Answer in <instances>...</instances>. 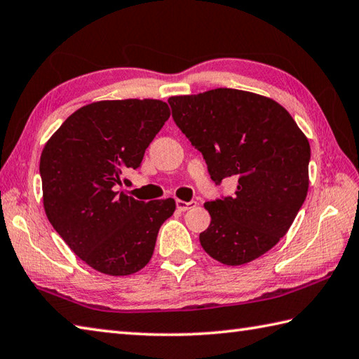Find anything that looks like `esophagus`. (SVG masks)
I'll return each mask as SVG.
<instances>
[{"mask_svg": "<svg viewBox=\"0 0 359 359\" xmlns=\"http://www.w3.org/2000/svg\"><path fill=\"white\" fill-rule=\"evenodd\" d=\"M196 206V201H182V200H177V208H178V210H181V212H186V210H189V209H192V208H195Z\"/></svg>", "mask_w": 359, "mask_h": 359, "instance_id": "1", "label": "esophagus"}]
</instances>
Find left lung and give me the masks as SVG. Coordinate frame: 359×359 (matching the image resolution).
Listing matches in <instances>:
<instances>
[{"instance_id":"obj_1","label":"left lung","mask_w":359,"mask_h":359,"mask_svg":"<svg viewBox=\"0 0 359 359\" xmlns=\"http://www.w3.org/2000/svg\"><path fill=\"white\" fill-rule=\"evenodd\" d=\"M173 121L203 153L215 184L236 177L233 196L204 203L200 243L223 265H245L288 232L309 192V139L291 114L260 94L217 88L169 99Z\"/></svg>"}]
</instances>
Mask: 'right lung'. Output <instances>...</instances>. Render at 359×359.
<instances>
[{
	"label": "right lung",
	"instance_id": "right-lung-1",
	"mask_svg": "<svg viewBox=\"0 0 359 359\" xmlns=\"http://www.w3.org/2000/svg\"><path fill=\"white\" fill-rule=\"evenodd\" d=\"M170 118L156 99L100 100L79 108L49 137L40 158L43 206L77 257L99 273L130 276L150 262L173 198L137 201L119 192L122 172Z\"/></svg>",
	"mask_w": 359,
	"mask_h": 359
}]
</instances>
